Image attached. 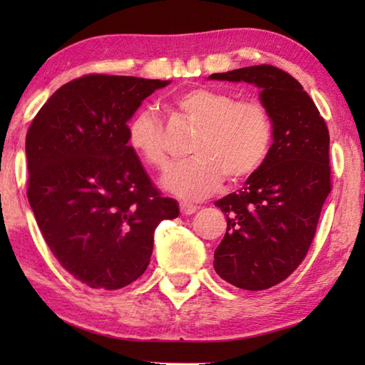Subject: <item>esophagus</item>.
Returning <instances> with one entry per match:
<instances>
[{"label":"esophagus","instance_id":"esophagus-1","mask_svg":"<svg viewBox=\"0 0 365 365\" xmlns=\"http://www.w3.org/2000/svg\"><path fill=\"white\" fill-rule=\"evenodd\" d=\"M196 206L195 205H190V202H180V212L183 214V215H190V214H193V212H196Z\"/></svg>","mask_w":365,"mask_h":365}]
</instances>
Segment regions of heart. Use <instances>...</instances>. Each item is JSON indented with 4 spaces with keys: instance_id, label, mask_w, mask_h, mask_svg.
<instances>
[{
    "instance_id": "heart-1",
    "label": "heart",
    "mask_w": 365,
    "mask_h": 365,
    "mask_svg": "<svg viewBox=\"0 0 365 365\" xmlns=\"http://www.w3.org/2000/svg\"><path fill=\"white\" fill-rule=\"evenodd\" d=\"M175 104L200 123V130L191 145V153L197 156L178 164L163 178V187L169 193L197 201L214 195L225 174L240 180L259 169L272 138L269 114L261 103L235 101L227 91L195 86L182 91ZM127 141L150 168H170L163 122L153 109L141 108L128 119Z\"/></svg>"
}]
</instances>
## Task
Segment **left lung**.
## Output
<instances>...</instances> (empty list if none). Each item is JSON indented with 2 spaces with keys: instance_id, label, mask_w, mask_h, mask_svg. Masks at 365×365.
I'll list each match as a JSON object with an SVG mask.
<instances>
[{
  "instance_id": "obj_1",
  "label": "left lung",
  "mask_w": 365,
  "mask_h": 365,
  "mask_svg": "<svg viewBox=\"0 0 365 365\" xmlns=\"http://www.w3.org/2000/svg\"><path fill=\"white\" fill-rule=\"evenodd\" d=\"M209 80L257 86L272 125V145L243 188L215 201L227 232L214 269L237 288L259 292L292 275L316 235L329 196L330 137L325 120L298 80L274 66H251Z\"/></svg>"
}]
</instances>
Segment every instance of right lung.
Listing matches in <instances>:
<instances>
[{
	"label": "right lung",
	"instance_id": "add662e5",
	"mask_svg": "<svg viewBox=\"0 0 365 365\" xmlns=\"http://www.w3.org/2000/svg\"><path fill=\"white\" fill-rule=\"evenodd\" d=\"M170 80L85 76L61 86L26 137L27 197L59 264L91 288L119 289L150 264L154 230L178 205L153 187L127 122Z\"/></svg>",
	"mask_w": 365,
	"mask_h": 365
}]
</instances>
